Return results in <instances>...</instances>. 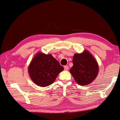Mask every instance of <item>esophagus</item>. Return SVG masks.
Instances as JSON below:
<instances>
[{"label": "esophagus", "mask_w": 120, "mask_h": 120, "mask_svg": "<svg viewBox=\"0 0 120 120\" xmlns=\"http://www.w3.org/2000/svg\"><path fill=\"white\" fill-rule=\"evenodd\" d=\"M64 69L65 71H68V67L67 65H65L64 67Z\"/></svg>", "instance_id": "34e87169"}]
</instances>
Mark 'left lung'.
Here are the masks:
<instances>
[{
    "label": "left lung",
    "instance_id": "obj_1",
    "mask_svg": "<svg viewBox=\"0 0 120 120\" xmlns=\"http://www.w3.org/2000/svg\"><path fill=\"white\" fill-rule=\"evenodd\" d=\"M73 66L70 71L79 85H89L98 75V67L95 58L85 50L82 53H76L73 58Z\"/></svg>",
    "mask_w": 120,
    "mask_h": 120
}]
</instances>
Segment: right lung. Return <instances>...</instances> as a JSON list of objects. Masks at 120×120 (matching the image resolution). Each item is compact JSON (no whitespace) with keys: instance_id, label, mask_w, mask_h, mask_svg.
Segmentation results:
<instances>
[{"instance_id":"right-lung-1","label":"right lung","mask_w":120,"mask_h":120,"mask_svg":"<svg viewBox=\"0 0 120 120\" xmlns=\"http://www.w3.org/2000/svg\"><path fill=\"white\" fill-rule=\"evenodd\" d=\"M64 68L52 55L38 53L31 61L28 72L32 80L40 86L52 83Z\"/></svg>"}]
</instances>
